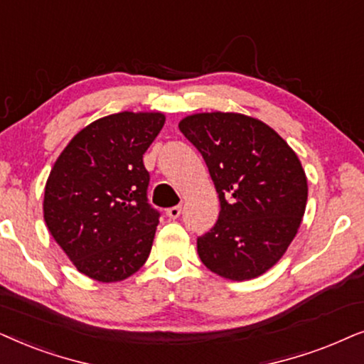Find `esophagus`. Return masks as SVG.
<instances>
[{"label": "esophagus", "mask_w": 364, "mask_h": 364, "mask_svg": "<svg viewBox=\"0 0 364 364\" xmlns=\"http://www.w3.org/2000/svg\"><path fill=\"white\" fill-rule=\"evenodd\" d=\"M179 215H181V206H173L169 208V210H166V216L169 220H176V218H179Z\"/></svg>", "instance_id": "obj_1"}]
</instances>
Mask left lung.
Instances as JSON below:
<instances>
[{"mask_svg":"<svg viewBox=\"0 0 364 364\" xmlns=\"http://www.w3.org/2000/svg\"><path fill=\"white\" fill-rule=\"evenodd\" d=\"M179 129L203 154L220 195L216 225L198 238L203 264L246 281L273 268L301 226L308 179L293 148L258 118L188 114Z\"/></svg>","mask_w":364,"mask_h":364,"instance_id":"8db88e82","label":"left lung"}]
</instances>
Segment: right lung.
Wrapping results in <instances>:
<instances>
[{
    "mask_svg": "<svg viewBox=\"0 0 364 364\" xmlns=\"http://www.w3.org/2000/svg\"><path fill=\"white\" fill-rule=\"evenodd\" d=\"M161 111H121L77 132L46 179L48 231L81 274L116 283L146 263L158 211L146 203L143 154L161 132Z\"/></svg>",
    "mask_w": 364,
    "mask_h": 364,
    "instance_id": "obj_1",
    "label": "right lung"
}]
</instances>
